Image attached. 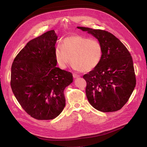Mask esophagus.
Wrapping results in <instances>:
<instances>
[{
    "instance_id": "1",
    "label": "esophagus",
    "mask_w": 147,
    "mask_h": 147,
    "mask_svg": "<svg viewBox=\"0 0 147 147\" xmlns=\"http://www.w3.org/2000/svg\"><path fill=\"white\" fill-rule=\"evenodd\" d=\"M73 76H74V78H76L80 77V75H78V74H73Z\"/></svg>"
}]
</instances>
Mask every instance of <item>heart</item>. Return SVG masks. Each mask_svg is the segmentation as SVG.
<instances>
[{
  "mask_svg": "<svg viewBox=\"0 0 147 147\" xmlns=\"http://www.w3.org/2000/svg\"><path fill=\"white\" fill-rule=\"evenodd\" d=\"M102 57L100 41L81 35L67 37L55 48V60L63 69L72 60V67L76 71L89 72L99 65Z\"/></svg>",
  "mask_w": 147,
  "mask_h": 147,
  "instance_id": "heart-1",
  "label": "heart"
}]
</instances>
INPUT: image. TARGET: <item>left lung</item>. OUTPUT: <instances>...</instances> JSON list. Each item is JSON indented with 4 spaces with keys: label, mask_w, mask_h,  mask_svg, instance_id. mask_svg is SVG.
Here are the masks:
<instances>
[{
    "label": "left lung",
    "mask_w": 147,
    "mask_h": 147,
    "mask_svg": "<svg viewBox=\"0 0 147 147\" xmlns=\"http://www.w3.org/2000/svg\"><path fill=\"white\" fill-rule=\"evenodd\" d=\"M77 28L93 35L103 47L99 65L83 76L87 81L86 93L89 103L103 113L120 109L128 101L136 86L130 53L119 39L107 31Z\"/></svg>",
    "instance_id": "left-lung-1"
}]
</instances>
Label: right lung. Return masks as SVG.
Listing matches in <instances>:
<instances>
[{
  "label": "right lung",
  "mask_w": 147,
  "mask_h": 147,
  "mask_svg": "<svg viewBox=\"0 0 147 147\" xmlns=\"http://www.w3.org/2000/svg\"><path fill=\"white\" fill-rule=\"evenodd\" d=\"M57 36L48 31L28 42L11 67V87L26 113L37 120H53L63 110L65 88L72 74L57 67L55 44Z\"/></svg>",
  "instance_id": "1"
}]
</instances>
